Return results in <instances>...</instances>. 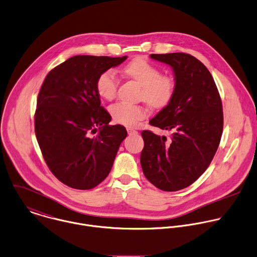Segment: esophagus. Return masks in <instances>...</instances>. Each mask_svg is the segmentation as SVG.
Masks as SVG:
<instances>
[{"mask_svg":"<svg viewBox=\"0 0 257 257\" xmlns=\"http://www.w3.org/2000/svg\"><path fill=\"white\" fill-rule=\"evenodd\" d=\"M127 132H128L129 135H136V134H138V132H137L136 130H133V129H131V128H128V129H127Z\"/></svg>","mask_w":257,"mask_h":257,"instance_id":"1","label":"esophagus"}]
</instances>
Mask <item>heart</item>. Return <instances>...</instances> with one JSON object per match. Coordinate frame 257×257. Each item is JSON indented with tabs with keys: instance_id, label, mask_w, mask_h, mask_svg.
Wrapping results in <instances>:
<instances>
[{
	"instance_id": "b5f03b06",
	"label": "heart",
	"mask_w": 257,
	"mask_h": 257,
	"mask_svg": "<svg viewBox=\"0 0 257 257\" xmlns=\"http://www.w3.org/2000/svg\"><path fill=\"white\" fill-rule=\"evenodd\" d=\"M127 77L142 87L141 99L154 109L166 107L176 92V81L170 75H161L160 69L143 58H137L124 68ZM119 80L112 70L104 71L98 78L96 89L99 96L107 101L117 95ZM113 119L122 125L133 127L146 117L147 109L142 105H133L119 102L110 107Z\"/></svg>"
}]
</instances>
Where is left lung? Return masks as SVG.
I'll use <instances>...</instances> for the list:
<instances>
[{
  "label": "left lung",
  "instance_id": "1",
  "mask_svg": "<svg viewBox=\"0 0 257 257\" xmlns=\"http://www.w3.org/2000/svg\"><path fill=\"white\" fill-rule=\"evenodd\" d=\"M169 65L176 81L172 101L149 124L171 132L169 138L142 131L140 162L145 177L163 191L195 182L212 161L223 130L221 99L208 69L185 53L151 54Z\"/></svg>",
  "mask_w": 257,
  "mask_h": 257
}]
</instances>
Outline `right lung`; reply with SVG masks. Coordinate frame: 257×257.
I'll use <instances>...</instances> for the list:
<instances>
[{"label": "right lung", "instance_id": "add662e5", "mask_svg": "<svg viewBox=\"0 0 257 257\" xmlns=\"http://www.w3.org/2000/svg\"><path fill=\"white\" fill-rule=\"evenodd\" d=\"M127 59L75 56L51 70L38 95L35 133L51 172L69 187L88 190L109 174L120 144L122 125H109L96 89L99 76Z\"/></svg>", "mask_w": 257, "mask_h": 257}]
</instances>
